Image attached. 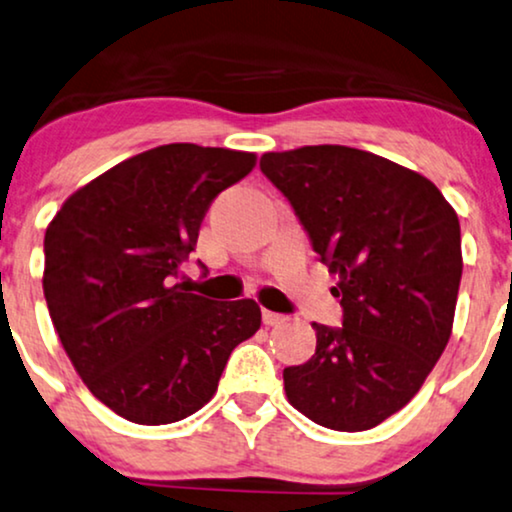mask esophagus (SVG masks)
<instances>
[{"mask_svg":"<svg viewBox=\"0 0 512 512\" xmlns=\"http://www.w3.org/2000/svg\"><path fill=\"white\" fill-rule=\"evenodd\" d=\"M262 321H264V326H281V323H286L288 319L283 314H276V312H269V309H264Z\"/></svg>","mask_w":512,"mask_h":512,"instance_id":"34e87169","label":"esophagus"}]
</instances>
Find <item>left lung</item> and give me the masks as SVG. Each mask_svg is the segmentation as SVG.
Returning a JSON list of instances; mask_svg holds the SVG:
<instances>
[{
  "instance_id": "obj_1",
  "label": "left lung",
  "mask_w": 512,
  "mask_h": 512,
  "mask_svg": "<svg viewBox=\"0 0 512 512\" xmlns=\"http://www.w3.org/2000/svg\"><path fill=\"white\" fill-rule=\"evenodd\" d=\"M260 170L338 274L342 326L312 323L316 352L283 371L288 401L340 432L371 430L442 357L461 286V224L430 179L349 146L264 153Z\"/></svg>"
}]
</instances>
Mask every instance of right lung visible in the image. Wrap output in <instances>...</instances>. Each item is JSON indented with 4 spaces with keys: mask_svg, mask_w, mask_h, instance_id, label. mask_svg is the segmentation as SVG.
<instances>
[{
    "mask_svg": "<svg viewBox=\"0 0 512 512\" xmlns=\"http://www.w3.org/2000/svg\"><path fill=\"white\" fill-rule=\"evenodd\" d=\"M255 153L167 144L73 193L44 234V297L84 385L118 416L167 425L208 404L257 302H222L174 283L219 193Z\"/></svg>",
    "mask_w": 512,
    "mask_h": 512,
    "instance_id": "obj_1",
    "label": "right lung"
}]
</instances>
